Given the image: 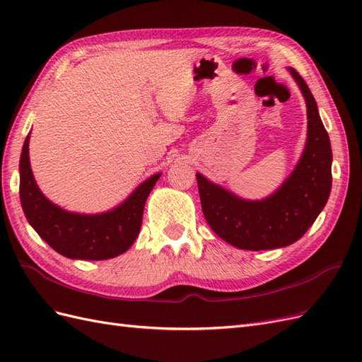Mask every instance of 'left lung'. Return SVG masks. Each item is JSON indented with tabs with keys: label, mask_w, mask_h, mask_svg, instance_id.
Instances as JSON below:
<instances>
[{
	"label": "left lung",
	"mask_w": 362,
	"mask_h": 362,
	"mask_svg": "<svg viewBox=\"0 0 362 362\" xmlns=\"http://www.w3.org/2000/svg\"><path fill=\"white\" fill-rule=\"evenodd\" d=\"M290 74L306 103L308 134L299 163L281 187L262 201H245L196 173L202 213L226 243L245 250L293 245L322 213L332 187V149L314 96L296 69Z\"/></svg>",
	"instance_id": "obj_1"
}]
</instances>
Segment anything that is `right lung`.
<instances>
[{"mask_svg": "<svg viewBox=\"0 0 362 362\" xmlns=\"http://www.w3.org/2000/svg\"><path fill=\"white\" fill-rule=\"evenodd\" d=\"M27 136L19 161V198L28 223L60 255L72 259H108L127 252L140 233L148 196L161 173L149 177L122 204L101 214L63 210L45 198L33 177Z\"/></svg>", "mask_w": 362, "mask_h": 362, "instance_id": "right-lung-1", "label": "right lung"}]
</instances>
